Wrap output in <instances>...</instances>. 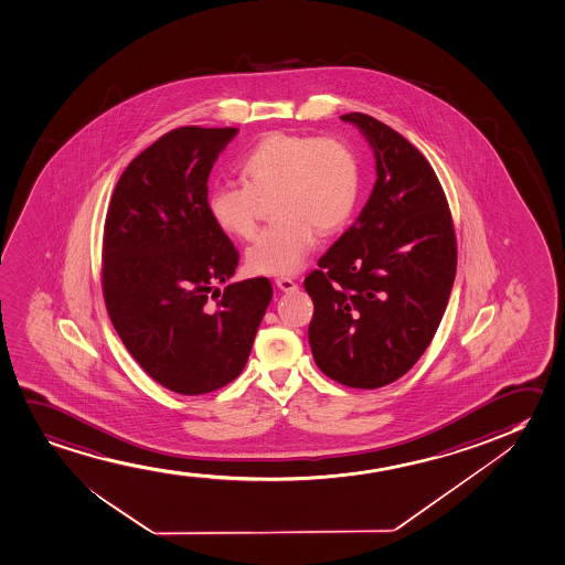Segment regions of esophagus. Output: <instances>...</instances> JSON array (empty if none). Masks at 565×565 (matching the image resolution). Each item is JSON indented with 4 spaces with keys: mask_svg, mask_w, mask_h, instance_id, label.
Listing matches in <instances>:
<instances>
[{
    "mask_svg": "<svg viewBox=\"0 0 565 565\" xmlns=\"http://www.w3.org/2000/svg\"><path fill=\"white\" fill-rule=\"evenodd\" d=\"M276 286H278L281 291H286V294L297 291V287H299L291 278H278L276 279Z\"/></svg>",
    "mask_w": 565,
    "mask_h": 565,
    "instance_id": "1",
    "label": "esophagus"
}]
</instances>
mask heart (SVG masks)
Listing matches in <instances>:
<instances>
[{
    "instance_id": "1",
    "label": "heart",
    "mask_w": 565,
    "mask_h": 565,
    "mask_svg": "<svg viewBox=\"0 0 565 565\" xmlns=\"http://www.w3.org/2000/svg\"><path fill=\"white\" fill-rule=\"evenodd\" d=\"M237 172L243 183L216 185L206 206L224 234L250 239L260 201L274 195L276 222L264 227L245 255L255 274H295L320 242V232H339L359 203V157L339 138L268 134L243 157Z\"/></svg>"
}]
</instances>
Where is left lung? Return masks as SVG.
<instances>
[{"mask_svg":"<svg viewBox=\"0 0 565 565\" xmlns=\"http://www.w3.org/2000/svg\"><path fill=\"white\" fill-rule=\"evenodd\" d=\"M374 149V191L305 278L308 343L323 374L354 388L396 382L431 343L456 276V234L439 178L411 141L364 113L343 115Z\"/></svg>","mask_w":565,"mask_h":565,"instance_id":"1","label":"left lung"}]
</instances>
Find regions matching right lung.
<instances>
[{"instance_id": "obj_1", "label": "right lung", "mask_w": 565, "mask_h": 565, "mask_svg": "<svg viewBox=\"0 0 565 565\" xmlns=\"http://www.w3.org/2000/svg\"><path fill=\"white\" fill-rule=\"evenodd\" d=\"M237 128L182 126L141 151L113 191L102 287L134 360L178 395H205L247 364L268 278L224 284L239 253L209 214V174Z\"/></svg>"}]
</instances>
